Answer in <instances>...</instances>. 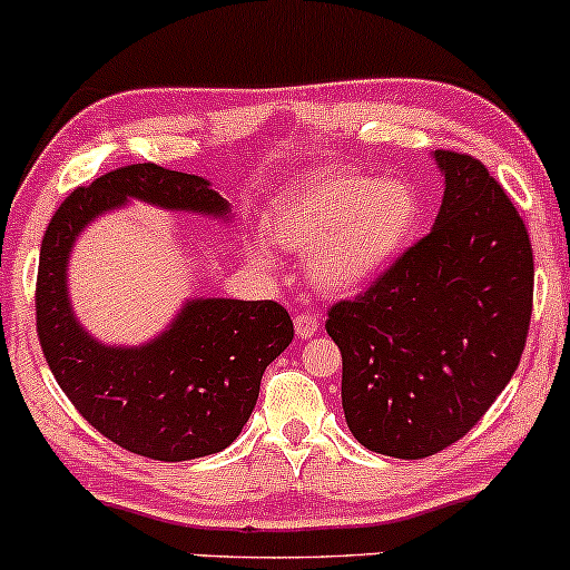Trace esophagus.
<instances>
[{
  "mask_svg": "<svg viewBox=\"0 0 570 570\" xmlns=\"http://www.w3.org/2000/svg\"><path fill=\"white\" fill-rule=\"evenodd\" d=\"M294 332H297L299 340L313 337L318 332V318L311 316V313H303V316L294 318Z\"/></svg>",
  "mask_w": 570,
  "mask_h": 570,
  "instance_id": "34e87169",
  "label": "esophagus"
}]
</instances>
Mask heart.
Wrapping results in <instances>:
<instances>
[{"label":"heart","mask_w":570,"mask_h":570,"mask_svg":"<svg viewBox=\"0 0 570 570\" xmlns=\"http://www.w3.org/2000/svg\"><path fill=\"white\" fill-rule=\"evenodd\" d=\"M417 222L421 198L407 181L337 171L278 203L267 235L284 252H311V284L345 297L367 289L402 257ZM252 252L267 263L263 246Z\"/></svg>","instance_id":"1"}]
</instances>
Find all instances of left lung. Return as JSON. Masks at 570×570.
<instances>
[{
  "mask_svg": "<svg viewBox=\"0 0 570 570\" xmlns=\"http://www.w3.org/2000/svg\"><path fill=\"white\" fill-rule=\"evenodd\" d=\"M431 160L444 176L431 233L326 318L351 434L404 461L476 426L512 381L533 307V252L512 200L469 155Z\"/></svg>",
  "mask_w": 570,
  "mask_h": 570,
  "instance_id": "obj_1",
  "label": "left lung"
}]
</instances>
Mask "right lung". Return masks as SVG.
<instances>
[{"mask_svg": "<svg viewBox=\"0 0 570 570\" xmlns=\"http://www.w3.org/2000/svg\"><path fill=\"white\" fill-rule=\"evenodd\" d=\"M134 200L233 222L214 181L155 163L117 168L75 189L39 248V343L63 394L107 440L168 463L222 453L246 426L267 364L292 343V318L273 299L189 297L139 345L98 340L71 305L69 259L94 222Z\"/></svg>", "mask_w": 570, "mask_h": 570, "instance_id": "1", "label": "right lung"}]
</instances>
